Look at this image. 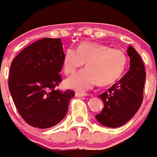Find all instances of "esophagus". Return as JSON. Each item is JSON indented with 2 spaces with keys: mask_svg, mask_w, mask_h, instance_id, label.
Returning <instances> with one entry per match:
<instances>
[{
  "mask_svg": "<svg viewBox=\"0 0 157 157\" xmlns=\"http://www.w3.org/2000/svg\"><path fill=\"white\" fill-rule=\"evenodd\" d=\"M75 96L76 97H82V96H88L87 93H84V92H75Z\"/></svg>",
  "mask_w": 157,
  "mask_h": 157,
  "instance_id": "obj_1",
  "label": "esophagus"
}]
</instances>
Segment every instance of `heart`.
<instances>
[{
    "label": "heart",
    "instance_id": "1",
    "mask_svg": "<svg viewBox=\"0 0 157 157\" xmlns=\"http://www.w3.org/2000/svg\"><path fill=\"white\" fill-rule=\"evenodd\" d=\"M85 62L87 68L67 79V87L85 90L97 82L101 86L112 84L124 72L127 57L123 50L94 42H82L76 50L70 47L64 52L62 67L67 75L75 72Z\"/></svg>",
    "mask_w": 157,
    "mask_h": 157
}]
</instances>
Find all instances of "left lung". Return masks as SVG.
<instances>
[{"mask_svg": "<svg viewBox=\"0 0 157 157\" xmlns=\"http://www.w3.org/2000/svg\"><path fill=\"white\" fill-rule=\"evenodd\" d=\"M130 70L108 91L101 94L104 107L96 118L101 125L117 128L125 125L134 117L143 101L146 71L137 52L129 46Z\"/></svg>", "mask_w": 157, "mask_h": 157, "instance_id": "left-lung-1", "label": "left lung"}]
</instances>
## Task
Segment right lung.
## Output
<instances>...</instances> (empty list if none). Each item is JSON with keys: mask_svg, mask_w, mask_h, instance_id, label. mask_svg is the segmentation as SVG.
Returning <instances> with one entry per match:
<instances>
[{"mask_svg": "<svg viewBox=\"0 0 157 157\" xmlns=\"http://www.w3.org/2000/svg\"><path fill=\"white\" fill-rule=\"evenodd\" d=\"M63 55L61 39L43 38L24 48L11 62L10 93L21 117L33 127L56 126L75 96L72 90L55 89L61 82Z\"/></svg>", "mask_w": 157, "mask_h": 157, "instance_id": "right-lung-1", "label": "right lung"}]
</instances>
